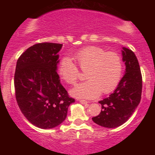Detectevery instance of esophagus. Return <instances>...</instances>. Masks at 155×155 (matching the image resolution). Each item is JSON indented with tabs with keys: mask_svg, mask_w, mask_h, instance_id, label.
Returning <instances> with one entry per match:
<instances>
[{
	"mask_svg": "<svg viewBox=\"0 0 155 155\" xmlns=\"http://www.w3.org/2000/svg\"><path fill=\"white\" fill-rule=\"evenodd\" d=\"M79 102H80L82 104H87V103H88L87 101H85V100H80Z\"/></svg>",
	"mask_w": 155,
	"mask_h": 155,
	"instance_id": "34e87169",
	"label": "esophagus"
}]
</instances>
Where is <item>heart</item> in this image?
I'll return each instance as SVG.
<instances>
[{"label":"heart","instance_id":"b5f03b06","mask_svg":"<svg viewBox=\"0 0 155 155\" xmlns=\"http://www.w3.org/2000/svg\"><path fill=\"white\" fill-rule=\"evenodd\" d=\"M71 59L64 58L58 66V74L68 85H75L80 76L79 67L85 72L87 82L76 85L71 91L78 97L94 98L102 92L109 94L121 80L123 72L121 58L114 51H106L94 46L85 47L72 54Z\"/></svg>","mask_w":155,"mask_h":155}]
</instances>
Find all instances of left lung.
<instances>
[{"instance_id":"left-lung-1","label":"left lung","mask_w":155,"mask_h":155,"mask_svg":"<svg viewBox=\"0 0 155 155\" xmlns=\"http://www.w3.org/2000/svg\"><path fill=\"white\" fill-rule=\"evenodd\" d=\"M123 61L126 65L125 74L115 91L109 97L99 101L101 113L92 120L100 126L114 128L122 125L131 116L141 100L143 78L138 60L130 49L122 51Z\"/></svg>"}]
</instances>
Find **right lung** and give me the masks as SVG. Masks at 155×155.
<instances>
[{
	"mask_svg": "<svg viewBox=\"0 0 155 155\" xmlns=\"http://www.w3.org/2000/svg\"><path fill=\"white\" fill-rule=\"evenodd\" d=\"M62 44H34L17 61L14 86L21 113L34 126L48 129L61 124L69 106L75 99L69 96L57 73V54Z\"/></svg>",
	"mask_w": 155,
	"mask_h": 155,
	"instance_id": "right-lung-1",
	"label": "right lung"
}]
</instances>
